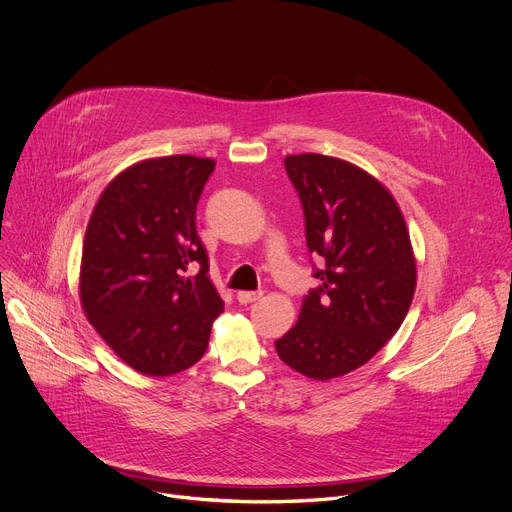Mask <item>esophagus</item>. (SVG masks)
Instances as JSON below:
<instances>
[{"label": "esophagus", "mask_w": 512, "mask_h": 512, "mask_svg": "<svg viewBox=\"0 0 512 512\" xmlns=\"http://www.w3.org/2000/svg\"><path fill=\"white\" fill-rule=\"evenodd\" d=\"M261 296H263V292H247V290H243V292H237V300H239L241 304H251V302H257Z\"/></svg>", "instance_id": "esophagus-1"}]
</instances>
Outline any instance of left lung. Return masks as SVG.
<instances>
[{"instance_id": "8db88e82", "label": "left lung", "mask_w": 512, "mask_h": 512, "mask_svg": "<svg viewBox=\"0 0 512 512\" xmlns=\"http://www.w3.org/2000/svg\"><path fill=\"white\" fill-rule=\"evenodd\" d=\"M284 165L320 286L304 296L296 327L275 351L324 382L367 363L394 337L414 296L416 263L404 216L376 177L316 153L288 155Z\"/></svg>"}]
</instances>
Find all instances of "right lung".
Instances as JSON below:
<instances>
[{"label": "right lung", "mask_w": 512, "mask_h": 512, "mask_svg": "<svg viewBox=\"0 0 512 512\" xmlns=\"http://www.w3.org/2000/svg\"><path fill=\"white\" fill-rule=\"evenodd\" d=\"M214 165L173 155L128 167L108 183L85 230L83 312L108 347L145 376L192 367L224 308L196 230ZM192 268L199 271L188 276Z\"/></svg>", "instance_id": "right-lung-1"}]
</instances>
